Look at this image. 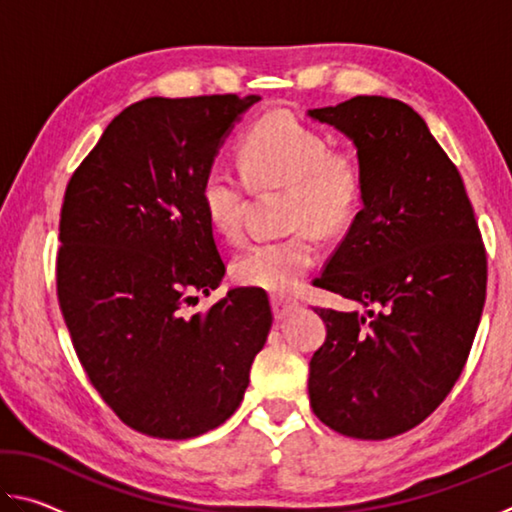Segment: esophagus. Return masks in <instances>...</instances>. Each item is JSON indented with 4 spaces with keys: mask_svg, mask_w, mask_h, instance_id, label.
Segmentation results:
<instances>
[{
    "mask_svg": "<svg viewBox=\"0 0 512 512\" xmlns=\"http://www.w3.org/2000/svg\"><path fill=\"white\" fill-rule=\"evenodd\" d=\"M271 305H273V314H275V318L280 320V318L287 316L289 311L298 305V302L293 300V298H289V296H273V298H271Z\"/></svg>",
    "mask_w": 512,
    "mask_h": 512,
    "instance_id": "obj_1",
    "label": "esophagus"
}]
</instances>
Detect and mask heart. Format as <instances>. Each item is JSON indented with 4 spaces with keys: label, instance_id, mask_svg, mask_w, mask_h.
I'll use <instances>...</instances> for the list:
<instances>
[{
    "label": "heart",
    "instance_id": "heart-1",
    "mask_svg": "<svg viewBox=\"0 0 512 512\" xmlns=\"http://www.w3.org/2000/svg\"><path fill=\"white\" fill-rule=\"evenodd\" d=\"M241 173L221 164L205 171L201 205L212 228L235 241L244 232L250 187L284 189V219L296 228L282 239L246 246L230 264L232 280L244 287L287 293L318 259L316 235L348 230L363 205V167L357 153L329 146L327 137L289 115H266L241 135Z\"/></svg>",
    "mask_w": 512,
    "mask_h": 512
}]
</instances>
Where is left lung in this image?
Listing matches in <instances>:
<instances>
[{
	"mask_svg": "<svg viewBox=\"0 0 512 512\" xmlns=\"http://www.w3.org/2000/svg\"><path fill=\"white\" fill-rule=\"evenodd\" d=\"M309 117L350 137L366 180L314 287L368 307H316L327 339L309 361V402L343 436L386 440L427 420L461 377L485 302V246L461 173L411 106L354 97Z\"/></svg>",
	"mask_w": 512,
	"mask_h": 512,
	"instance_id": "1",
	"label": "left lung"
}]
</instances>
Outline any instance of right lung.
Returning a JSON list of instances; mask_svg holds the SVG:
<instances>
[{
  "mask_svg": "<svg viewBox=\"0 0 512 512\" xmlns=\"http://www.w3.org/2000/svg\"><path fill=\"white\" fill-rule=\"evenodd\" d=\"M257 101H137L110 121L65 189L60 311L103 402L151 438H194L228 420L273 323L257 289H232L203 314H187L225 273L201 205L203 176Z\"/></svg>",
  "mask_w": 512,
  "mask_h": 512,
  "instance_id": "right-lung-1",
  "label": "right lung"
}]
</instances>
